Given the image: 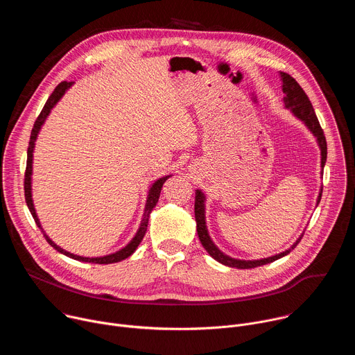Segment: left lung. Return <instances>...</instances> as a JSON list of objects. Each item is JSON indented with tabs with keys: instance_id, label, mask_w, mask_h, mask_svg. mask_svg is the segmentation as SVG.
I'll use <instances>...</instances> for the list:
<instances>
[{
	"instance_id": "obj_1",
	"label": "left lung",
	"mask_w": 355,
	"mask_h": 355,
	"mask_svg": "<svg viewBox=\"0 0 355 355\" xmlns=\"http://www.w3.org/2000/svg\"><path fill=\"white\" fill-rule=\"evenodd\" d=\"M281 78H282V91L285 94V96H284L285 107L288 110H291L292 114L296 118H299L300 121L305 122V125L316 136L318 143H319L320 150H322V167H324V163H326V159H327V143H326L324 132H323V129L319 123V119L316 116V112L313 110V105L309 101L306 92L303 91V88L297 84V81L293 77H291L286 73H281ZM322 191L319 193L318 202H320ZM195 220H196V232H198L199 240H200L202 245H204L205 250L209 252V256H212L216 261H219V263H222L227 267H234V268H244V270L245 268H256V267H261V266H266L268 263H272V261L289 254L291 250L293 247H296L297 243L302 239V236H300L291 248L285 250L284 252H281V254H277V256H272V257H268V259L252 260V261L234 260V259L223 254V252L211 240V237L208 234L207 225H205V196L199 189H196V193H195Z\"/></svg>"
}]
</instances>
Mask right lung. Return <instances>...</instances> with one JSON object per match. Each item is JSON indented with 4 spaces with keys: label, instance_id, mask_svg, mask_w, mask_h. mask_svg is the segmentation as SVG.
Listing matches in <instances>:
<instances>
[{
    "label": "right lung",
    "instance_id": "add662e5",
    "mask_svg": "<svg viewBox=\"0 0 355 355\" xmlns=\"http://www.w3.org/2000/svg\"><path fill=\"white\" fill-rule=\"evenodd\" d=\"M73 83H67V81H62L56 88L55 91L52 92V95H50L46 101V104L42 110V112L39 114L37 119L33 123V128H32V132H31V140H29V147H28V159H26V170H25V180H24V189H25V199H26V205L37 225V227H40V223H39V219L36 216V212H35V208H33V202H32V192H31V175H32V157H33V147H35V140L37 137V133L42 128V125L44 123L47 115L50 114V110H52L58 101L64 95V92L67 91V88L71 87ZM170 175H166L160 180H157L153 185H151L150 191H148V195H147V202H146V208H144V215H143V220H141V225L136 233V236L132 239V241L123 247L122 250L114 252V254H110V256H104V257H96V259H89V257H81V256H76V254H71V252L60 248L58 244H55L52 240H50L46 234H44V239L47 240V243L52 245L55 250L60 251L62 254L70 257V259H74V260H78V261H84V263H94V264H112V263H118V261H122L125 259H128L129 256L133 254V251L137 248V245L140 244V241L143 240L144 234H146V230H147V223H148V218H150V214L151 211H153V208L157 205L159 202V198H160V192H162V188H163V184L166 182V180L168 178ZM42 229V227H40ZM43 232V230H42Z\"/></svg>",
    "mask_w": 355,
    "mask_h": 355
}]
</instances>
